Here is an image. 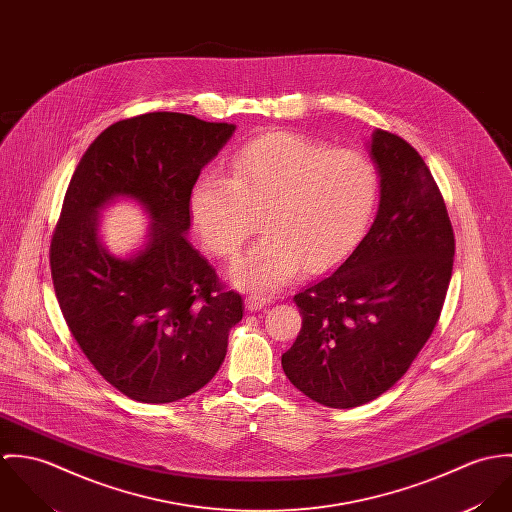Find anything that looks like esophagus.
Here are the masks:
<instances>
[{
	"label": "esophagus",
	"instance_id": "34e87169",
	"mask_svg": "<svg viewBox=\"0 0 512 512\" xmlns=\"http://www.w3.org/2000/svg\"><path fill=\"white\" fill-rule=\"evenodd\" d=\"M270 303V297H264V295H248L246 297V309L248 311H260L262 307H266Z\"/></svg>",
	"mask_w": 512,
	"mask_h": 512
}]
</instances>
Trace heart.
<instances>
[{
    "mask_svg": "<svg viewBox=\"0 0 512 512\" xmlns=\"http://www.w3.org/2000/svg\"><path fill=\"white\" fill-rule=\"evenodd\" d=\"M232 177L199 175L191 220L217 256H234L256 230L266 234L230 268L246 292H272L305 270L345 258L365 234L378 201V171L361 151L278 132L238 149Z\"/></svg>",
    "mask_w": 512,
    "mask_h": 512,
    "instance_id": "heart-1",
    "label": "heart"
}]
</instances>
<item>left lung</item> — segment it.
Here are the masks:
<instances>
[{
  "instance_id": "1",
  "label": "left lung",
  "mask_w": 512,
  "mask_h": 512,
  "mask_svg": "<svg viewBox=\"0 0 512 512\" xmlns=\"http://www.w3.org/2000/svg\"><path fill=\"white\" fill-rule=\"evenodd\" d=\"M368 151L380 175L376 219L335 272L293 297L303 321L282 355L293 386L329 408L363 406L406 374L453 270V228L420 153L384 130Z\"/></svg>"
}]
</instances>
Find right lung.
Here are the masks:
<instances>
[{
  "instance_id": "add662e5",
  "label": "right lung",
  "mask_w": 512,
  "mask_h": 512,
  "mask_svg": "<svg viewBox=\"0 0 512 512\" xmlns=\"http://www.w3.org/2000/svg\"><path fill=\"white\" fill-rule=\"evenodd\" d=\"M234 124L151 112L106 128L82 155L51 240L63 317L92 366L132 400L167 404L217 374L244 301L187 240L189 197ZM120 198L150 217L126 259L99 240V213Z\"/></svg>"
}]
</instances>
